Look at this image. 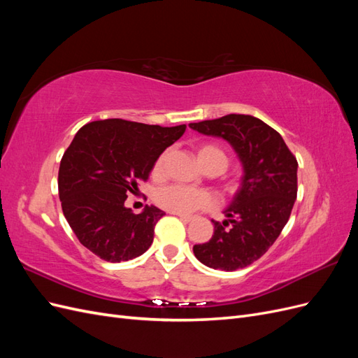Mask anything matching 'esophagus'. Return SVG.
Listing matches in <instances>:
<instances>
[{"label":"esophagus","mask_w":358,"mask_h":358,"mask_svg":"<svg viewBox=\"0 0 358 358\" xmlns=\"http://www.w3.org/2000/svg\"><path fill=\"white\" fill-rule=\"evenodd\" d=\"M178 216H179V220L183 222H191L194 220V216H191V215H178Z\"/></svg>","instance_id":"34e87169"}]
</instances>
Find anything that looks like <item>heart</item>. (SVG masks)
Instances as JSON below:
<instances>
[{"instance_id": "b5f03b06", "label": "heart", "mask_w": 358, "mask_h": 358, "mask_svg": "<svg viewBox=\"0 0 358 358\" xmlns=\"http://www.w3.org/2000/svg\"><path fill=\"white\" fill-rule=\"evenodd\" d=\"M166 155L162 154L154 166V171L158 173L164 164ZM199 162L201 167L206 166H218L222 171L229 166V157L224 152L220 146L215 145H204L199 149L197 152ZM157 203L162 209H166L173 213H191L199 209H208L213 204V197L208 191L191 188L187 185H169L161 188L157 196Z\"/></svg>"}]
</instances>
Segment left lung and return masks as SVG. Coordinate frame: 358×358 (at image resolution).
<instances>
[{"label":"left lung","instance_id":"left-lung-1","mask_svg":"<svg viewBox=\"0 0 358 358\" xmlns=\"http://www.w3.org/2000/svg\"><path fill=\"white\" fill-rule=\"evenodd\" d=\"M189 127L227 140L243 167L241 188L224 210L227 220H212L213 236L194 245V255L212 268H243L267 252L289 220L297 197V159L276 129L251 115L231 113Z\"/></svg>","mask_w":358,"mask_h":358}]
</instances>
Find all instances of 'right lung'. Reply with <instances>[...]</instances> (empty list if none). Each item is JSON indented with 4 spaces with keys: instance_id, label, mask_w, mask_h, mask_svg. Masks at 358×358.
Instances as JSON below:
<instances>
[{
    "instance_id": "obj_1",
    "label": "right lung",
    "mask_w": 358,
    "mask_h": 358,
    "mask_svg": "<svg viewBox=\"0 0 358 358\" xmlns=\"http://www.w3.org/2000/svg\"><path fill=\"white\" fill-rule=\"evenodd\" d=\"M185 128L104 119L76 133L61 159L58 191L64 216L92 254L121 263L152 245L155 224L166 213L146 206L136 215L125 208V200Z\"/></svg>"
}]
</instances>
